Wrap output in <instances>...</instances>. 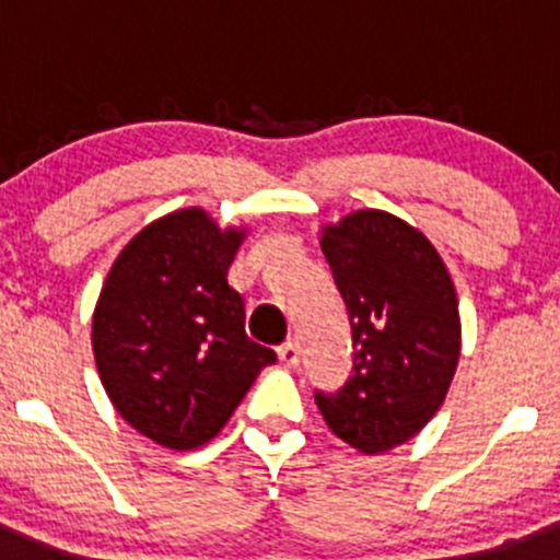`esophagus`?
<instances>
[{
  "label": "esophagus",
  "instance_id": "esophagus-1",
  "mask_svg": "<svg viewBox=\"0 0 560 560\" xmlns=\"http://www.w3.org/2000/svg\"><path fill=\"white\" fill-rule=\"evenodd\" d=\"M279 360L287 365V369H295L301 363V347L295 341H284L279 347Z\"/></svg>",
  "mask_w": 560,
  "mask_h": 560
}]
</instances>
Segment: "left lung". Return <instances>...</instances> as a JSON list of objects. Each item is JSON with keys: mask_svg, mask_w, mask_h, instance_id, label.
<instances>
[{"mask_svg": "<svg viewBox=\"0 0 560 560\" xmlns=\"http://www.w3.org/2000/svg\"><path fill=\"white\" fill-rule=\"evenodd\" d=\"M322 252L352 322V376L316 393L327 428L365 455L400 447L447 398L460 358L455 284L436 246L376 208L322 228Z\"/></svg>", "mask_w": 560, "mask_h": 560, "instance_id": "1", "label": "left lung"}]
</instances>
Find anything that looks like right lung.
I'll return each mask as SVG.
<instances>
[{"instance_id": "right-lung-1", "label": "right lung", "mask_w": 560, "mask_h": 560, "mask_svg": "<svg viewBox=\"0 0 560 560\" xmlns=\"http://www.w3.org/2000/svg\"><path fill=\"white\" fill-rule=\"evenodd\" d=\"M246 228L202 208L145 224L113 262L92 316L100 380L118 415L167 450L211 442L276 352L246 336L228 270Z\"/></svg>"}]
</instances>
